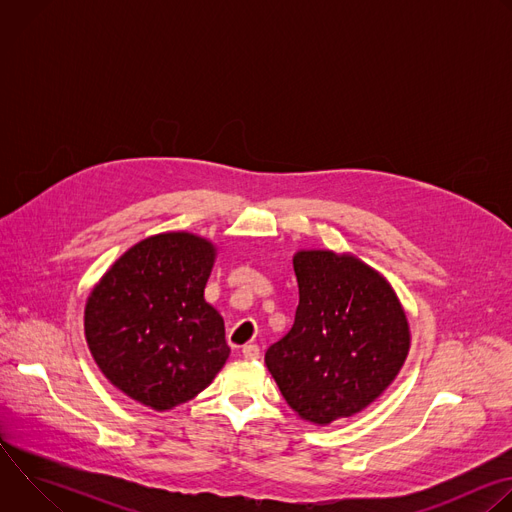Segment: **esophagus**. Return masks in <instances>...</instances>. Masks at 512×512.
<instances>
[{
	"label": "esophagus",
	"instance_id": "esophagus-1",
	"mask_svg": "<svg viewBox=\"0 0 512 512\" xmlns=\"http://www.w3.org/2000/svg\"><path fill=\"white\" fill-rule=\"evenodd\" d=\"M259 346L257 344H245L243 346V356L247 358V360H255V358H259Z\"/></svg>",
	"mask_w": 512,
	"mask_h": 512
}]
</instances>
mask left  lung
<instances>
[{"mask_svg":"<svg viewBox=\"0 0 512 512\" xmlns=\"http://www.w3.org/2000/svg\"><path fill=\"white\" fill-rule=\"evenodd\" d=\"M300 304L265 364L304 421L328 425L377 401L411 348L407 314L391 283L352 253L294 255Z\"/></svg>","mask_w":512,"mask_h":512,"instance_id":"8db88e82","label":"left lung"}]
</instances>
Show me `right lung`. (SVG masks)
I'll return each mask as SVG.
<instances>
[{
	"instance_id": "1",
	"label": "right lung",
	"mask_w": 512,
	"mask_h": 512,
	"mask_svg": "<svg viewBox=\"0 0 512 512\" xmlns=\"http://www.w3.org/2000/svg\"><path fill=\"white\" fill-rule=\"evenodd\" d=\"M214 259L204 237L160 233L127 249L93 287L85 338L105 379L129 399L168 411L225 367V320L204 300Z\"/></svg>"
}]
</instances>
